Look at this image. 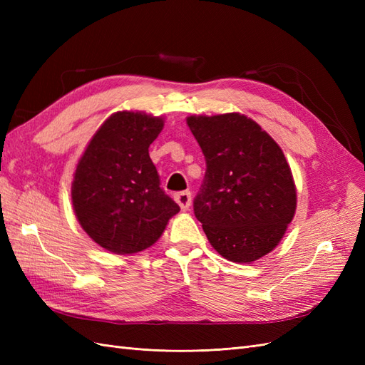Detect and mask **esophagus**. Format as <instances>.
<instances>
[{
  "mask_svg": "<svg viewBox=\"0 0 365 365\" xmlns=\"http://www.w3.org/2000/svg\"><path fill=\"white\" fill-rule=\"evenodd\" d=\"M175 201L178 202V205L181 207L182 212H187V210L190 208V204H192V193L189 190L175 193Z\"/></svg>",
  "mask_w": 365,
  "mask_h": 365,
  "instance_id": "1",
  "label": "esophagus"
}]
</instances>
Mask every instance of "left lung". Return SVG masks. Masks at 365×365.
Instances as JSON below:
<instances>
[{
    "label": "left lung",
    "mask_w": 365,
    "mask_h": 365,
    "mask_svg": "<svg viewBox=\"0 0 365 365\" xmlns=\"http://www.w3.org/2000/svg\"><path fill=\"white\" fill-rule=\"evenodd\" d=\"M207 170L193 201L212 247L251 263L279 245L295 215L297 192L283 150L244 114L187 117Z\"/></svg>",
    "instance_id": "obj_1"
}]
</instances>
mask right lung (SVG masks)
<instances>
[{"label": "right lung", "instance_id": "right-lung-1", "mask_svg": "<svg viewBox=\"0 0 365 365\" xmlns=\"http://www.w3.org/2000/svg\"><path fill=\"white\" fill-rule=\"evenodd\" d=\"M161 117L118 111L88 143L74 172L71 201L77 220L96 244L134 254L155 244L180 205L160 187L149 146Z\"/></svg>", "mask_w": 365, "mask_h": 365}]
</instances>
